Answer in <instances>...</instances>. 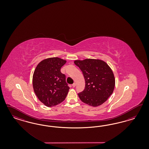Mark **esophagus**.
I'll return each mask as SVG.
<instances>
[{"label":"esophagus","mask_w":149,"mask_h":149,"mask_svg":"<svg viewBox=\"0 0 149 149\" xmlns=\"http://www.w3.org/2000/svg\"><path fill=\"white\" fill-rule=\"evenodd\" d=\"M72 86L73 87H75L76 86V84L75 83H74L72 85Z\"/></svg>","instance_id":"34e87169"}]
</instances>
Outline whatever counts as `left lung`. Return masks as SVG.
I'll return each instance as SVG.
<instances>
[{
  "mask_svg": "<svg viewBox=\"0 0 149 149\" xmlns=\"http://www.w3.org/2000/svg\"><path fill=\"white\" fill-rule=\"evenodd\" d=\"M85 81V90L78 95L84 103L98 107L105 102L112 95L115 79L112 69L104 61L98 59L75 60Z\"/></svg>",
  "mask_w": 149,
  "mask_h": 149,
  "instance_id": "obj_1",
  "label": "left lung"
}]
</instances>
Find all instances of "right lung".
<instances>
[{
  "mask_svg": "<svg viewBox=\"0 0 149 149\" xmlns=\"http://www.w3.org/2000/svg\"><path fill=\"white\" fill-rule=\"evenodd\" d=\"M67 61L58 57L45 59L33 73V87L38 98L47 107H54L65 99L69 87L61 68Z\"/></svg>",
  "mask_w": 149,
  "mask_h": 149,
  "instance_id": "obj_1",
  "label": "right lung"
}]
</instances>
